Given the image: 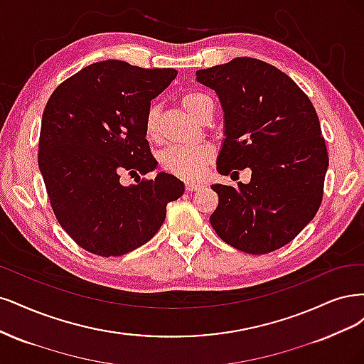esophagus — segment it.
<instances>
[{
    "label": "esophagus",
    "instance_id": "34e87169",
    "mask_svg": "<svg viewBox=\"0 0 364 364\" xmlns=\"http://www.w3.org/2000/svg\"><path fill=\"white\" fill-rule=\"evenodd\" d=\"M184 186H186V191H187V192L198 191L199 187H201V184H199V183H195V181H186V183H184Z\"/></svg>",
    "mask_w": 364,
    "mask_h": 364
}]
</instances>
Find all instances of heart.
<instances>
[{"label":"heart","mask_w":364,"mask_h":364,"mask_svg":"<svg viewBox=\"0 0 364 364\" xmlns=\"http://www.w3.org/2000/svg\"><path fill=\"white\" fill-rule=\"evenodd\" d=\"M180 102L186 112H189L196 119L203 121L210 109H213V102L205 93L199 90H189L181 95ZM145 136L151 142H159L161 137L159 109L151 105L145 116L144 124ZM215 151L210 145L198 146H171L163 151L159 161L163 171L175 175L183 180H196L203 175L204 168L213 160Z\"/></svg>","instance_id":"heart-1"}]
</instances>
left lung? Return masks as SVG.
I'll return each mask as SVG.
<instances>
[{
    "label": "left lung",
    "instance_id": "obj_1",
    "mask_svg": "<svg viewBox=\"0 0 364 364\" xmlns=\"http://www.w3.org/2000/svg\"><path fill=\"white\" fill-rule=\"evenodd\" d=\"M196 80L218 93L224 109L218 172L251 169L248 184L212 186L219 204L210 224L243 252L283 248L318 213L323 196L328 152L311 101L289 75L251 57L199 69Z\"/></svg>",
    "mask_w": 364,
    "mask_h": 364
}]
</instances>
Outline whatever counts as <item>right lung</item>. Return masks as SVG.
I'll return each instance as SVG.
<instances>
[{"instance_id":"right-lung-1","label":"right lung","mask_w":364,"mask_h":364,"mask_svg":"<svg viewBox=\"0 0 364 364\" xmlns=\"http://www.w3.org/2000/svg\"><path fill=\"white\" fill-rule=\"evenodd\" d=\"M177 77L121 60L89 65L53 92L42 114L39 169L58 224L81 248L119 257L160 230L184 184L166 172L122 186V173L157 166L144 124L151 101Z\"/></svg>"}]
</instances>
